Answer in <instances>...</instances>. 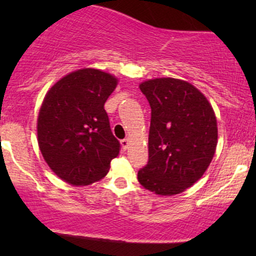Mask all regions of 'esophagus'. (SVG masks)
I'll use <instances>...</instances> for the list:
<instances>
[{"label": "esophagus", "mask_w": 256, "mask_h": 256, "mask_svg": "<svg viewBox=\"0 0 256 256\" xmlns=\"http://www.w3.org/2000/svg\"><path fill=\"white\" fill-rule=\"evenodd\" d=\"M128 142H130V140H128V138H124V140H122V148L124 149V150H126V149H128Z\"/></svg>", "instance_id": "1"}]
</instances>
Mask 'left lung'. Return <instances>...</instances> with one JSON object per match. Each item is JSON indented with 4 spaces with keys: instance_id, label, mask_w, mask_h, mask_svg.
Here are the masks:
<instances>
[{
    "instance_id": "obj_1",
    "label": "left lung",
    "mask_w": 256,
    "mask_h": 256,
    "mask_svg": "<svg viewBox=\"0 0 256 256\" xmlns=\"http://www.w3.org/2000/svg\"><path fill=\"white\" fill-rule=\"evenodd\" d=\"M152 108L148 164L138 171L140 185L161 196L183 192L204 176L216 152L214 110L194 85L174 78L143 82Z\"/></svg>"
}]
</instances>
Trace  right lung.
Returning a JSON list of instances; mask_svg holds the SVG:
<instances>
[{
	"label": "right lung",
	"mask_w": 256,
	"mask_h": 256,
	"mask_svg": "<svg viewBox=\"0 0 256 256\" xmlns=\"http://www.w3.org/2000/svg\"><path fill=\"white\" fill-rule=\"evenodd\" d=\"M118 84L114 76L83 68L46 92L37 120L38 146L52 171L66 183L89 185L104 178L119 155L104 104Z\"/></svg>",
	"instance_id": "1"
}]
</instances>
